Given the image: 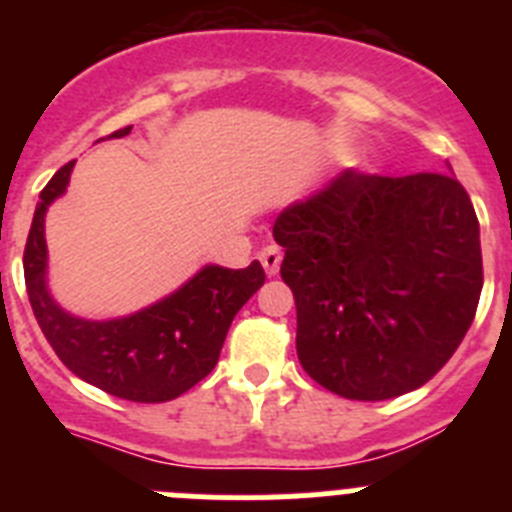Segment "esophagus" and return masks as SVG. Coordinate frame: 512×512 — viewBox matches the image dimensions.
<instances>
[{
  "label": "esophagus",
  "mask_w": 512,
  "mask_h": 512,
  "mask_svg": "<svg viewBox=\"0 0 512 512\" xmlns=\"http://www.w3.org/2000/svg\"><path fill=\"white\" fill-rule=\"evenodd\" d=\"M259 261L264 266V271L269 277H274L279 271V264H282V248L279 246H266L264 251L259 253Z\"/></svg>",
  "instance_id": "obj_1"
}]
</instances>
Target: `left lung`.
I'll return each mask as SVG.
<instances>
[{
    "label": "left lung",
    "mask_w": 512,
    "mask_h": 512,
    "mask_svg": "<svg viewBox=\"0 0 512 512\" xmlns=\"http://www.w3.org/2000/svg\"><path fill=\"white\" fill-rule=\"evenodd\" d=\"M297 356L325 390L390 400L454 356L482 292L479 223L451 174L348 169L274 223Z\"/></svg>",
    "instance_id": "8db88e82"
}]
</instances>
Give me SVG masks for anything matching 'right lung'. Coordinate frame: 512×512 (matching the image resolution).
<instances>
[{"label":"right lung","mask_w":512,"mask_h":512,"mask_svg":"<svg viewBox=\"0 0 512 512\" xmlns=\"http://www.w3.org/2000/svg\"><path fill=\"white\" fill-rule=\"evenodd\" d=\"M128 133L122 128L110 138ZM71 169L74 161L45 184L27 233L22 266L35 320L58 359L84 382L130 402L174 400L215 369L235 312L264 284V269L259 261L246 269L205 266L174 295L128 318L69 315L45 287V210L66 192Z\"/></svg>","instance_id":"1"}]
</instances>
